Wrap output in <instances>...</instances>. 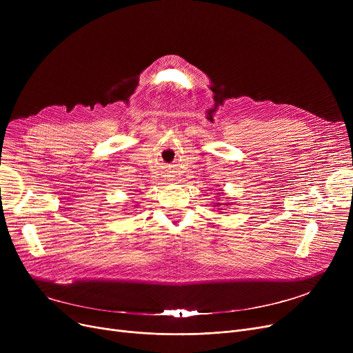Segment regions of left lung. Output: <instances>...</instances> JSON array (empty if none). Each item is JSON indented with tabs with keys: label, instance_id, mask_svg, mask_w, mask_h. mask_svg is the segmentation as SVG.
<instances>
[{
	"label": "left lung",
	"instance_id": "8db88e82",
	"mask_svg": "<svg viewBox=\"0 0 353 353\" xmlns=\"http://www.w3.org/2000/svg\"><path fill=\"white\" fill-rule=\"evenodd\" d=\"M219 195L221 196L220 198L218 197ZM221 196H225V194H223V193H217V199H219V200H220V199H221V200H228V199H229V197H221ZM221 205H223V206H230V203H229V201H226V203H214V206H213V208H214V209L221 210V209H220V206H221Z\"/></svg>",
	"mask_w": 353,
	"mask_h": 353
}]
</instances>
